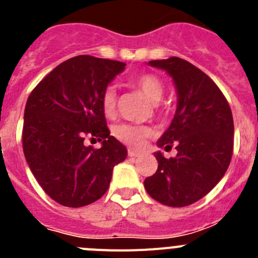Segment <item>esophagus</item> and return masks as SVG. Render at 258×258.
Wrapping results in <instances>:
<instances>
[{"label": "esophagus", "mask_w": 258, "mask_h": 258, "mask_svg": "<svg viewBox=\"0 0 258 258\" xmlns=\"http://www.w3.org/2000/svg\"><path fill=\"white\" fill-rule=\"evenodd\" d=\"M127 155H129L131 157H138L141 156V152L134 151V150H129V151H127Z\"/></svg>", "instance_id": "34e87169"}]
</instances>
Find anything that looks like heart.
<instances>
[{"mask_svg": "<svg viewBox=\"0 0 258 258\" xmlns=\"http://www.w3.org/2000/svg\"><path fill=\"white\" fill-rule=\"evenodd\" d=\"M136 86L141 89V92L146 95L151 103L156 104L163 99L165 88L160 79L155 75L145 74L134 80ZM116 103H117V94L115 88L109 86L104 90L102 95V107L106 116H112L116 112ZM151 129L147 126H138V125H120L116 127L115 134L121 142L126 143L134 149H140L145 145L146 140L151 136Z\"/></svg>", "mask_w": 258, "mask_h": 258, "instance_id": "b5f03b06", "label": "heart"}]
</instances>
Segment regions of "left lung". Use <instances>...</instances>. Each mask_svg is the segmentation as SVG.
I'll return each mask as SVG.
<instances>
[{
	"instance_id": "left-lung-1",
	"label": "left lung",
	"mask_w": 258,
	"mask_h": 258,
	"mask_svg": "<svg viewBox=\"0 0 258 258\" xmlns=\"http://www.w3.org/2000/svg\"><path fill=\"white\" fill-rule=\"evenodd\" d=\"M172 77L177 93L174 117L157 147L175 146L177 156L154 152L157 170L145 179L150 197L168 207L198 202L221 181L231 161L234 120L226 98L203 71L184 59L150 60Z\"/></svg>"
}]
</instances>
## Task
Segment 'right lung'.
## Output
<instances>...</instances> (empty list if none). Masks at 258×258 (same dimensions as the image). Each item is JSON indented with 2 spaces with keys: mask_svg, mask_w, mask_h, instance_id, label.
Masks as SVG:
<instances>
[{
  "mask_svg": "<svg viewBox=\"0 0 258 258\" xmlns=\"http://www.w3.org/2000/svg\"><path fill=\"white\" fill-rule=\"evenodd\" d=\"M125 63L79 55L63 61L31 93L24 109L23 151L45 192L71 208L97 202L108 190L126 147L109 136L102 95ZM86 135L101 149L86 146Z\"/></svg>",
  "mask_w": 258,
  "mask_h": 258,
  "instance_id": "1",
  "label": "right lung"
}]
</instances>
